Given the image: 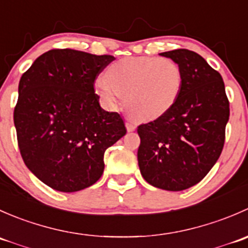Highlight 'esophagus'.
Masks as SVG:
<instances>
[{
  "label": "esophagus",
  "mask_w": 248,
  "mask_h": 248,
  "mask_svg": "<svg viewBox=\"0 0 248 248\" xmlns=\"http://www.w3.org/2000/svg\"><path fill=\"white\" fill-rule=\"evenodd\" d=\"M126 127H127V131H128V132H132V131H134V129H136V124H132V122H127Z\"/></svg>",
  "instance_id": "34e87169"
}]
</instances>
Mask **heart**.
<instances>
[{"label":"heart","instance_id":"b5f03b06","mask_svg":"<svg viewBox=\"0 0 248 248\" xmlns=\"http://www.w3.org/2000/svg\"><path fill=\"white\" fill-rule=\"evenodd\" d=\"M181 87V68L169 57H124L109 67L108 77L94 80V92L107 108L116 109L124 96L126 108L146 121L169 111Z\"/></svg>","mask_w":248,"mask_h":248}]
</instances>
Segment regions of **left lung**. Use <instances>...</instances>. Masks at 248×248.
Listing matches in <instances>:
<instances>
[{
    "label": "left lung",
    "instance_id": "1",
    "mask_svg": "<svg viewBox=\"0 0 248 248\" xmlns=\"http://www.w3.org/2000/svg\"><path fill=\"white\" fill-rule=\"evenodd\" d=\"M182 87L169 111L138 126V164L142 177L166 191H184L201 182L223 150L229 101L221 74L197 52L176 49Z\"/></svg>",
    "mask_w": 248,
    "mask_h": 248
}]
</instances>
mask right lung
<instances>
[{"label":"right lung","instance_id":"add662e5","mask_svg":"<svg viewBox=\"0 0 248 248\" xmlns=\"http://www.w3.org/2000/svg\"><path fill=\"white\" fill-rule=\"evenodd\" d=\"M115 57L73 49L44 52L22 74L14 108L27 168L60 192L96 184L104 152L126 134L120 114L101 108L94 80Z\"/></svg>","mask_w":248,"mask_h":248}]
</instances>
